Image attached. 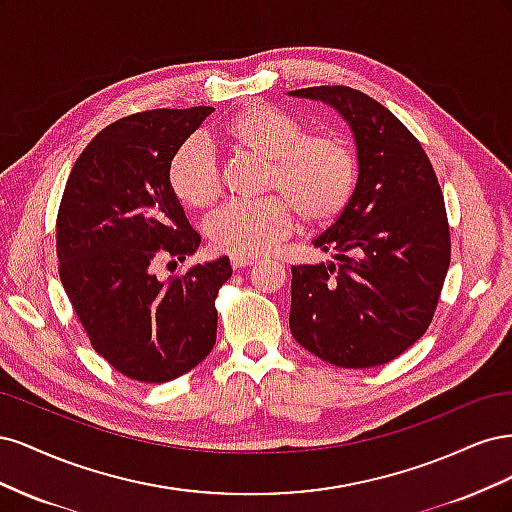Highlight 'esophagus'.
<instances>
[{"label":"esophagus","instance_id":"obj_1","mask_svg":"<svg viewBox=\"0 0 512 512\" xmlns=\"http://www.w3.org/2000/svg\"><path fill=\"white\" fill-rule=\"evenodd\" d=\"M230 265L235 267V269H245V267L256 265V258L254 256H243V254H232L230 256Z\"/></svg>","mask_w":512,"mask_h":512}]
</instances>
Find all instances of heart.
Masks as SVG:
<instances>
[{
    "label": "heart",
    "instance_id": "1",
    "mask_svg": "<svg viewBox=\"0 0 512 512\" xmlns=\"http://www.w3.org/2000/svg\"><path fill=\"white\" fill-rule=\"evenodd\" d=\"M226 136L239 149L271 160L267 188L288 197L307 224H327L346 209L359 179L356 153L335 132L305 134V121L271 102L245 106L232 117ZM173 194L190 209H207L222 194L218 158L205 136H190L168 166ZM281 196L258 203H230L207 222L215 250L260 256L297 226L294 209Z\"/></svg>",
    "mask_w": 512,
    "mask_h": 512
}]
</instances>
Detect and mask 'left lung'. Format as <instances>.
<instances>
[{
  "label": "left lung",
  "instance_id": "8db88e82",
  "mask_svg": "<svg viewBox=\"0 0 512 512\" xmlns=\"http://www.w3.org/2000/svg\"><path fill=\"white\" fill-rule=\"evenodd\" d=\"M290 96L333 106L359 160L350 203L314 239L335 262L292 267L290 333L331 365H384L427 331L451 265L438 177L414 134L363 91L322 85Z\"/></svg>",
  "mask_w": 512,
  "mask_h": 512
}]
</instances>
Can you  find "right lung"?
<instances>
[{
    "label": "right lung",
    "instance_id": "obj_1",
    "mask_svg": "<svg viewBox=\"0 0 512 512\" xmlns=\"http://www.w3.org/2000/svg\"><path fill=\"white\" fill-rule=\"evenodd\" d=\"M211 113L158 108L111 123L76 160L61 196V284L94 350L138 382L188 374L215 346L228 256L168 282L153 273L160 260L183 262L200 245L170 190L168 166Z\"/></svg>",
    "mask_w": 512,
    "mask_h": 512
}]
</instances>
